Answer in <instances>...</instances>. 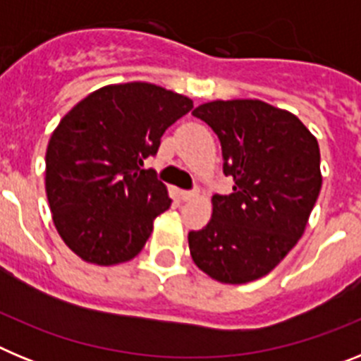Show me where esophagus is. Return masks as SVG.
<instances>
[{
	"instance_id": "1",
	"label": "esophagus",
	"mask_w": 361,
	"mask_h": 361,
	"mask_svg": "<svg viewBox=\"0 0 361 361\" xmlns=\"http://www.w3.org/2000/svg\"><path fill=\"white\" fill-rule=\"evenodd\" d=\"M195 197H197L195 191H186V190L180 191V199H183L184 202H188V200H191V199H195Z\"/></svg>"
}]
</instances>
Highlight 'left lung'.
Here are the masks:
<instances>
[{
    "label": "left lung",
    "mask_w": 361,
    "mask_h": 361,
    "mask_svg": "<svg viewBox=\"0 0 361 361\" xmlns=\"http://www.w3.org/2000/svg\"><path fill=\"white\" fill-rule=\"evenodd\" d=\"M219 137L235 186L213 195L212 219L190 231L200 271L222 283L266 276L304 235L322 188L317 137L291 111L258 99L212 101L193 110Z\"/></svg>",
    "instance_id": "left-lung-1"
}]
</instances>
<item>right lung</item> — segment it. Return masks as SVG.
<instances>
[{
  "label": "right lung",
  "instance_id": "right-lung-1",
  "mask_svg": "<svg viewBox=\"0 0 361 361\" xmlns=\"http://www.w3.org/2000/svg\"><path fill=\"white\" fill-rule=\"evenodd\" d=\"M191 108L162 86L123 82L86 95L57 124L44 157L47 199L59 237L85 262L116 266L141 253L171 204L145 159Z\"/></svg>",
  "mask_w": 361,
  "mask_h": 361
}]
</instances>
